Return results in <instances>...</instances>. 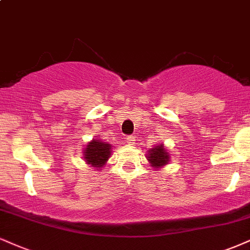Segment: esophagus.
I'll list each match as a JSON object with an SVG mask.
<instances>
[{
    "label": "esophagus",
    "mask_w": 250,
    "mask_h": 250,
    "mask_svg": "<svg viewBox=\"0 0 250 250\" xmlns=\"http://www.w3.org/2000/svg\"><path fill=\"white\" fill-rule=\"evenodd\" d=\"M125 142H127L128 144H130V146H133V144L135 143V137L134 136L125 137Z\"/></svg>",
    "instance_id": "1"
}]
</instances>
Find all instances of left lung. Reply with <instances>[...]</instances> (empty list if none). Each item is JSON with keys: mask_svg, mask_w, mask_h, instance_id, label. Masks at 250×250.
Listing matches in <instances>:
<instances>
[{"mask_svg": "<svg viewBox=\"0 0 250 250\" xmlns=\"http://www.w3.org/2000/svg\"><path fill=\"white\" fill-rule=\"evenodd\" d=\"M146 159L155 170H158L169 164L170 154L164 146V144L159 143L149 150L148 154H146Z\"/></svg>", "mask_w": 250, "mask_h": 250, "instance_id": "obj_1", "label": "left lung"}]
</instances>
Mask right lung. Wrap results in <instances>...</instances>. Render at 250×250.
Listing matches in <instances>:
<instances>
[{
    "instance_id": "obj_1",
    "label": "right lung",
    "mask_w": 250,
    "mask_h": 250,
    "mask_svg": "<svg viewBox=\"0 0 250 250\" xmlns=\"http://www.w3.org/2000/svg\"><path fill=\"white\" fill-rule=\"evenodd\" d=\"M113 146L109 143L101 141L100 137L93 138L91 142L86 144L83 149V159L86 164L93 169L100 170L106 165L108 159L112 156Z\"/></svg>"
}]
</instances>
